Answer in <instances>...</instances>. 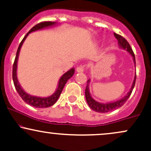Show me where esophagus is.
<instances>
[{"label":"esophagus","mask_w":151,"mask_h":151,"mask_svg":"<svg viewBox=\"0 0 151 151\" xmlns=\"http://www.w3.org/2000/svg\"><path fill=\"white\" fill-rule=\"evenodd\" d=\"M84 68H85V65H80V66L77 67V72H79V73H82V72H83V70H84Z\"/></svg>","instance_id":"obj_1"}]
</instances>
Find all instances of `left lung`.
Instances as JSON below:
<instances>
[{"mask_svg":"<svg viewBox=\"0 0 151 151\" xmlns=\"http://www.w3.org/2000/svg\"><path fill=\"white\" fill-rule=\"evenodd\" d=\"M114 36H115L116 39L118 41V46L122 49H124L126 50L128 52H129L130 55L133 58V60L134 63V65L136 66V60H135V55L132 50V48H131L129 43H128V41H127L124 38H123L122 36L119 35V34L114 33ZM136 79H137V74H135V77H134L133 83H132V87H131L130 90L129 91V92L127 93V95L124 96L122 99L118 100L117 101H114V102H110V103H99L98 101H96L94 100L93 98L91 96L90 91H89V83H90V79H88L87 81V85L86 87V90H85V96H86V102L88 103V106L90 107L91 109L94 110V111L98 112H110L112 110H115V109L120 108L124 104L125 102L127 101V99L129 98L131 94H132V91L134 89V85H135L136 82Z\"/></svg>","mask_w":151,"mask_h":151,"instance_id":"8db88e82","label":"left lung"}]
</instances>
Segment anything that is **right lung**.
I'll return each mask as SVG.
<instances>
[{
  "instance_id": "add662e5",
  "label": "right lung",
  "mask_w": 151,
  "mask_h": 151,
  "mask_svg": "<svg viewBox=\"0 0 151 151\" xmlns=\"http://www.w3.org/2000/svg\"><path fill=\"white\" fill-rule=\"evenodd\" d=\"M56 24H57V22H43L37 24L35 26L32 27L29 32L28 33L26 34V36L24 37L22 41H21L20 44H19V46L17 48V53H16V57L14 61L13 68H12V79H13L14 87H15L17 93H19V95L20 96V97L22 99L23 101H24L25 103H27V104L32 105V106L34 107V108H48V107L52 106V105L55 104L56 101H58L59 96H60L62 91H63V88H64L65 83H67L68 79H70L74 74V68L70 69V70L68 71V72H65V73L60 77V79H59L58 84V88L55 91V93L52 94L51 96H48V97H39V96H32L30 95V94L27 93V92L24 91V90L22 88L21 85L19 84V81H18L17 76V61L18 58H19V51H20L21 47L22 46L24 41L25 39H27V37L28 36L29 34L32 33V32H35V31L47 28V27H49L54 26Z\"/></svg>"
}]
</instances>
